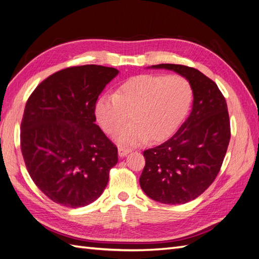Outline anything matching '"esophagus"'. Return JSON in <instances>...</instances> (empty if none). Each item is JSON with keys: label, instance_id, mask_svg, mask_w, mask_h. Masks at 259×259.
Returning <instances> with one entry per match:
<instances>
[{"label": "esophagus", "instance_id": "1", "mask_svg": "<svg viewBox=\"0 0 259 259\" xmlns=\"http://www.w3.org/2000/svg\"><path fill=\"white\" fill-rule=\"evenodd\" d=\"M131 152L130 149H127V147H118V155H119V157H124L127 156V155Z\"/></svg>", "mask_w": 259, "mask_h": 259}]
</instances>
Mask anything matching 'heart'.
Segmentation results:
<instances>
[{
    "mask_svg": "<svg viewBox=\"0 0 259 259\" xmlns=\"http://www.w3.org/2000/svg\"><path fill=\"white\" fill-rule=\"evenodd\" d=\"M192 88L183 77L140 75L124 81L115 95L104 94L95 104V117L107 135L119 144L138 145L150 138L160 141L170 136L191 105Z\"/></svg>",
    "mask_w": 259,
    "mask_h": 259,
    "instance_id": "obj_1",
    "label": "heart"
}]
</instances>
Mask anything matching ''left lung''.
Instances as JSON below:
<instances>
[{"mask_svg": "<svg viewBox=\"0 0 259 259\" xmlns=\"http://www.w3.org/2000/svg\"><path fill=\"white\" fill-rule=\"evenodd\" d=\"M147 68L172 70L186 78L193 104L188 119L170 139L143 152L140 186L156 202L186 204L210 186L223 165L230 141L226 99L217 84L195 68L175 64Z\"/></svg>", "mask_w": 259, "mask_h": 259, "instance_id": "8db88e82", "label": "left lung"}]
</instances>
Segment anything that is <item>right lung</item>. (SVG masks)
Returning a JSON list of instances; mask_svg holds the SVG:
<instances>
[{
  "label": "right lung",
  "instance_id": "obj_1",
  "mask_svg": "<svg viewBox=\"0 0 259 259\" xmlns=\"http://www.w3.org/2000/svg\"><path fill=\"white\" fill-rule=\"evenodd\" d=\"M118 72L100 65L66 68L42 81L27 101L21 153L36 187L57 204L83 207L107 186L118 153L95 123V104Z\"/></svg>",
  "mask_w": 259,
  "mask_h": 259
}]
</instances>
